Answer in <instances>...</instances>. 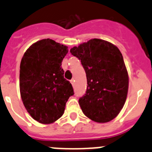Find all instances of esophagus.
Returning <instances> with one entry per match:
<instances>
[{"instance_id": "34e87169", "label": "esophagus", "mask_w": 152, "mask_h": 152, "mask_svg": "<svg viewBox=\"0 0 152 152\" xmlns=\"http://www.w3.org/2000/svg\"><path fill=\"white\" fill-rule=\"evenodd\" d=\"M74 79H72V80H70V83L72 84V85H73V87H74V85H75V83H74Z\"/></svg>"}]
</instances>
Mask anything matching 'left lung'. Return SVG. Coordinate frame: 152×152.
<instances>
[{"label": "left lung", "mask_w": 152, "mask_h": 152, "mask_svg": "<svg viewBox=\"0 0 152 152\" xmlns=\"http://www.w3.org/2000/svg\"><path fill=\"white\" fill-rule=\"evenodd\" d=\"M70 53L81 60L87 76L86 93L79 99L84 114L99 123L114 119L125 104L129 87L119 49L107 41L92 39L72 48Z\"/></svg>", "instance_id": "8db88e82"}]
</instances>
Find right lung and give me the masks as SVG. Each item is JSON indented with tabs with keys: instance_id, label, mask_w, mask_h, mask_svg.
I'll use <instances>...</instances> for the list:
<instances>
[{
	"instance_id": "obj_1",
	"label": "right lung",
	"mask_w": 152,
	"mask_h": 152,
	"mask_svg": "<svg viewBox=\"0 0 152 152\" xmlns=\"http://www.w3.org/2000/svg\"><path fill=\"white\" fill-rule=\"evenodd\" d=\"M67 52L65 45L44 39L31 45L21 59V99L30 115L41 124L58 120L70 96L74 94L61 67Z\"/></svg>"
}]
</instances>
